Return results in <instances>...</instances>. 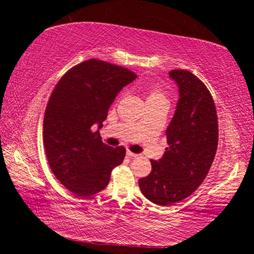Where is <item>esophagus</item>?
Segmentation results:
<instances>
[{"label": "esophagus", "instance_id": "1", "mask_svg": "<svg viewBox=\"0 0 254 254\" xmlns=\"http://www.w3.org/2000/svg\"><path fill=\"white\" fill-rule=\"evenodd\" d=\"M127 156L128 158H136V157H139V154L133 153V152H131V151H127Z\"/></svg>", "mask_w": 254, "mask_h": 254}]
</instances>
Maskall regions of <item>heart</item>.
Segmentation results:
<instances>
[{
	"label": "heart",
	"mask_w": 254,
	"mask_h": 254,
	"mask_svg": "<svg viewBox=\"0 0 254 254\" xmlns=\"http://www.w3.org/2000/svg\"><path fill=\"white\" fill-rule=\"evenodd\" d=\"M145 100H147V102H167L165 94L161 89L157 87L147 88V98Z\"/></svg>",
	"instance_id": "obj_1"
}]
</instances>
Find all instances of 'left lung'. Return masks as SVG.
<instances>
[{
	"mask_svg": "<svg viewBox=\"0 0 254 254\" xmlns=\"http://www.w3.org/2000/svg\"><path fill=\"white\" fill-rule=\"evenodd\" d=\"M171 79L178 86L179 100L166 130L165 154L151 160L149 176L139 179L144 197L161 206L190 196L204 182L218 143L217 114L205 84L190 71L174 69Z\"/></svg>",
	"mask_w": 254,
	"mask_h": 254,
	"instance_id": "obj_1",
	"label": "left lung"
}]
</instances>
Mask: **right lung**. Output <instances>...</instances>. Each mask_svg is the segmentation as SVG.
<instances>
[{"label":"right lung","instance_id":"add662e5","mask_svg":"<svg viewBox=\"0 0 254 254\" xmlns=\"http://www.w3.org/2000/svg\"><path fill=\"white\" fill-rule=\"evenodd\" d=\"M136 78L113 64L89 59L70 68L56 85L44 119V145L50 169L77 196L89 197L109 185L126 148L104 144L98 130L119 92Z\"/></svg>","mask_w":254,"mask_h":254}]
</instances>
